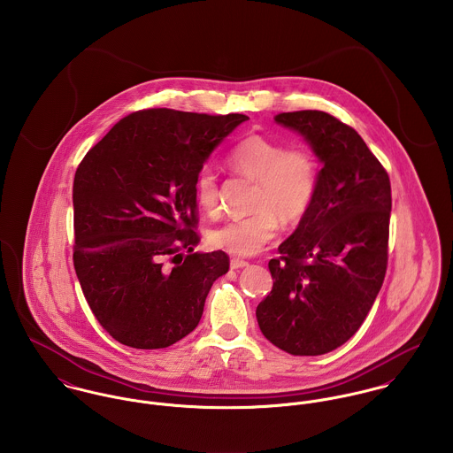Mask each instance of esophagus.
Listing matches in <instances>:
<instances>
[{"instance_id":"obj_1","label":"esophagus","mask_w":453,"mask_h":453,"mask_svg":"<svg viewBox=\"0 0 453 453\" xmlns=\"http://www.w3.org/2000/svg\"><path fill=\"white\" fill-rule=\"evenodd\" d=\"M250 263L246 261V259L242 258H232L230 259V266L232 268H244V266H248Z\"/></svg>"}]
</instances>
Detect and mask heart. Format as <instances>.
<instances>
[{
	"mask_svg": "<svg viewBox=\"0 0 453 453\" xmlns=\"http://www.w3.org/2000/svg\"><path fill=\"white\" fill-rule=\"evenodd\" d=\"M232 171L255 178L251 214L232 218L211 232V244L237 257L259 253L286 226L300 223L312 209L319 192V160L307 146H286L279 139L250 134L226 155ZM198 207L214 216L219 212V183L212 169L196 173L194 183Z\"/></svg>",
	"mask_w": 453,
	"mask_h": 453,
	"instance_id": "obj_1",
	"label": "heart"
}]
</instances>
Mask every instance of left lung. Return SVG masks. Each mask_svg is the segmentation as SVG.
<instances>
[{
	"mask_svg": "<svg viewBox=\"0 0 453 453\" xmlns=\"http://www.w3.org/2000/svg\"><path fill=\"white\" fill-rule=\"evenodd\" d=\"M323 162L319 192L298 228L268 261L272 291L257 309L259 329L293 356L343 345L366 319L388 259L390 181L363 137L329 113H280Z\"/></svg>",
	"mask_w": 453,
	"mask_h": 453,
	"instance_id": "1",
	"label": "left lung"
}]
</instances>
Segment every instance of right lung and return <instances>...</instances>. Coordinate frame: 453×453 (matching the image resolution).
Listing matches in <instances>:
<instances>
[{"label":"right lung","instance_id":"obj_1","mask_svg":"<svg viewBox=\"0 0 453 453\" xmlns=\"http://www.w3.org/2000/svg\"><path fill=\"white\" fill-rule=\"evenodd\" d=\"M246 120L241 113L134 111L80 162L73 265L92 314L117 342L164 349L196 327L230 259L194 251L195 176Z\"/></svg>","mask_w":453,"mask_h":453}]
</instances>
